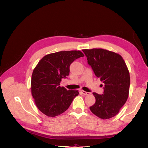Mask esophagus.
<instances>
[{
  "label": "esophagus",
  "instance_id": "1",
  "mask_svg": "<svg viewBox=\"0 0 148 148\" xmlns=\"http://www.w3.org/2000/svg\"><path fill=\"white\" fill-rule=\"evenodd\" d=\"M81 92H82V93L83 94V95H85V96H86V95H89V92L84 91H83V90H82V91H81Z\"/></svg>",
  "mask_w": 148,
  "mask_h": 148
}]
</instances>
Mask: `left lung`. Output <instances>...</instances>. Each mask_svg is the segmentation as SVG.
<instances>
[{
    "label": "left lung",
    "mask_w": 148,
    "mask_h": 148,
    "mask_svg": "<svg viewBox=\"0 0 148 148\" xmlns=\"http://www.w3.org/2000/svg\"><path fill=\"white\" fill-rule=\"evenodd\" d=\"M83 51L95 75L104 84L102 95L92 93L96 102L89 109L100 119H110L119 112L128 99L130 84L128 69L119 53L103 49Z\"/></svg>",
    "instance_id": "1"
}]
</instances>
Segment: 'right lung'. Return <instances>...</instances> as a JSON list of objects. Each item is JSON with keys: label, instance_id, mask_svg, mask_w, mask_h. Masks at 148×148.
<instances>
[{"label": "right lung", "instance_id": "1", "mask_svg": "<svg viewBox=\"0 0 148 148\" xmlns=\"http://www.w3.org/2000/svg\"><path fill=\"white\" fill-rule=\"evenodd\" d=\"M84 54L79 51H60L43 57L31 77V94L39 110L53 117L68 109L78 90H66L60 86L62 78L69 75L70 65Z\"/></svg>", "mask_w": 148, "mask_h": 148}]
</instances>
